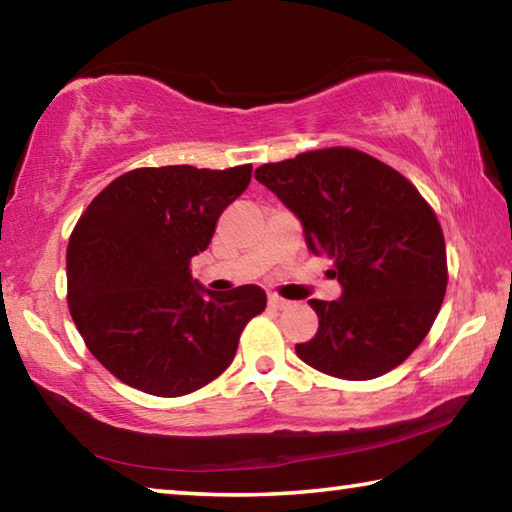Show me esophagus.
Listing matches in <instances>:
<instances>
[{
    "mask_svg": "<svg viewBox=\"0 0 512 512\" xmlns=\"http://www.w3.org/2000/svg\"><path fill=\"white\" fill-rule=\"evenodd\" d=\"M289 305H291V302L280 298V296H277V293H271V296H268V307H273V309H287Z\"/></svg>",
    "mask_w": 512,
    "mask_h": 512,
    "instance_id": "1",
    "label": "esophagus"
}]
</instances>
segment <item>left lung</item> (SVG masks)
Segmentation results:
<instances>
[{"label": "left lung", "mask_w": 512, "mask_h": 512, "mask_svg": "<svg viewBox=\"0 0 512 512\" xmlns=\"http://www.w3.org/2000/svg\"><path fill=\"white\" fill-rule=\"evenodd\" d=\"M255 178L298 216L307 248L334 262L341 298L309 300L318 332L296 354L325 375L375 379L409 357L447 289L440 223L393 167L354 149L262 164Z\"/></svg>", "instance_id": "8db88e82"}]
</instances>
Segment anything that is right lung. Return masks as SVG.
Segmentation results:
<instances>
[{
	"instance_id": "add662e5",
	"label": "right lung",
	"mask_w": 512,
	"mask_h": 512,
	"mask_svg": "<svg viewBox=\"0 0 512 512\" xmlns=\"http://www.w3.org/2000/svg\"><path fill=\"white\" fill-rule=\"evenodd\" d=\"M250 173L253 164L128 171L76 223L69 314L88 350L124 384L158 397L198 391L230 366L241 329L264 311L257 284L216 293L189 268Z\"/></svg>"
}]
</instances>
